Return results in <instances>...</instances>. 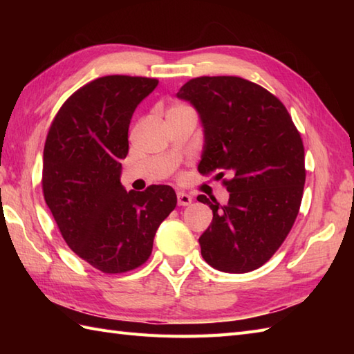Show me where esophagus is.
Wrapping results in <instances>:
<instances>
[{
    "mask_svg": "<svg viewBox=\"0 0 354 354\" xmlns=\"http://www.w3.org/2000/svg\"><path fill=\"white\" fill-rule=\"evenodd\" d=\"M192 196L190 194H187L184 192H178V205L185 207V205H190L192 204Z\"/></svg>",
    "mask_w": 354,
    "mask_h": 354,
    "instance_id": "34e87169",
    "label": "esophagus"
}]
</instances>
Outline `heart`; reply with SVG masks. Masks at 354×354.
<instances>
[{
	"mask_svg": "<svg viewBox=\"0 0 354 354\" xmlns=\"http://www.w3.org/2000/svg\"><path fill=\"white\" fill-rule=\"evenodd\" d=\"M179 108H185V106H173L171 109H179ZM171 109H170V111H171Z\"/></svg>",
	"mask_w": 354,
	"mask_h": 354,
	"instance_id": "b5f03b06",
	"label": "heart"
}]
</instances>
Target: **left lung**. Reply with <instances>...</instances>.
<instances>
[{
	"label": "left lung",
	"mask_w": 354,
	"mask_h": 354,
	"mask_svg": "<svg viewBox=\"0 0 354 354\" xmlns=\"http://www.w3.org/2000/svg\"><path fill=\"white\" fill-rule=\"evenodd\" d=\"M176 95L193 104L204 126L198 170L231 176L222 181L227 205L198 196L213 209L199 237L202 257L222 272H251L272 257L298 216L306 183L301 135L274 94L242 77H196Z\"/></svg>",
	"instance_id": "left-lung-1"
}]
</instances>
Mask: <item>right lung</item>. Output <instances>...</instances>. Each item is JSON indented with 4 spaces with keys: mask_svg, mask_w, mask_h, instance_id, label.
Instances as JSON below:
<instances>
[{
    "mask_svg": "<svg viewBox=\"0 0 354 354\" xmlns=\"http://www.w3.org/2000/svg\"><path fill=\"white\" fill-rule=\"evenodd\" d=\"M156 79L104 76L77 89L53 120L44 147L42 192L64 240L104 274L137 269L176 207L170 185L126 192L120 183L135 108Z\"/></svg>",
    "mask_w": 354,
    "mask_h": 354,
    "instance_id": "add662e5",
    "label": "right lung"
}]
</instances>
